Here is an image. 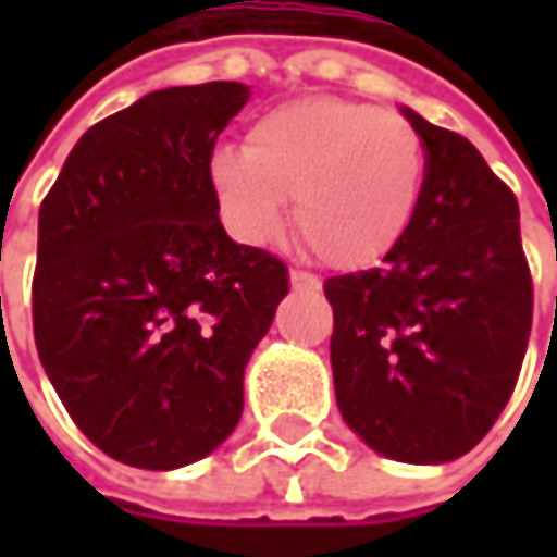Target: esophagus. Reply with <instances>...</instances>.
I'll return each instance as SVG.
<instances>
[{
    "instance_id": "esophagus-1",
    "label": "esophagus",
    "mask_w": 557,
    "mask_h": 557,
    "mask_svg": "<svg viewBox=\"0 0 557 557\" xmlns=\"http://www.w3.org/2000/svg\"><path fill=\"white\" fill-rule=\"evenodd\" d=\"M288 278H290V288L294 290H307V294L319 290V278L310 275V272H304V269H290Z\"/></svg>"
}]
</instances>
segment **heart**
I'll use <instances>...</instances> for the list:
<instances>
[{"instance_id": "obj_1", "label": "heart", "mask_w": 557, "mask_h": 557, "mask_svg": "<svg viewBox=\"0 0 557 557\" xmlns=\"http://www.w3.org/2000/svg\"><path fill=\"white\" fill-rule=\"evenodd\" d=\"M428 158L396 114L344 98H300L247 129L245 148H216L207 180L225 228L247 245L290 223L300 245L334 269L391 253L416 220Z\"/></svg>"}]
</instances>
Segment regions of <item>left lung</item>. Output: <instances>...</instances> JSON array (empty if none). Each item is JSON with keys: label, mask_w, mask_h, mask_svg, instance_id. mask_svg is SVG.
Instances as JSON below:
<instances>
[{"label": "left lung", "mask_w": 557, "mask_h": 557, "mask_svg": "<svg viewBox=\"0 0 557 557\" xmlns=\"http://www.w3.org/2000/svg\"><path fill=\"white\" fill-rule=\"evenodd\" d=\"M424 158L406 238L332 275L337 409L374 453L440 465L474 449L518 384L533 322L521 210L471 141L403 108Z\"/></svg>", "instance_id": "left-lung-1"}]
</instances>
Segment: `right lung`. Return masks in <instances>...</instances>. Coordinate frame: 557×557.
I'll return each instance as SVG.
<instances>
[{
	"instance_id": "right-lung-1",
	"label": "right lung",
	"mask_w": 557,
	"mask_h": 557,
	"mask_svg": "<svg viewBox=\"0 0 557 557\" xmlns=\"http://www.w3.org/2000/svg\"><path fill=\"white\" fill-rule=\"evenodd\" d=\"M245 83L173 86L83 133L39 207L33 337L76 428L111 459H203L245 409V366L288 267L235 245L207 163Z\"/></svg>"
}]
</instances>
